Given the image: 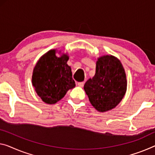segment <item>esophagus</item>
<instances>
[{
	"label": "esophagus",
	"instance_id": "34e87169",
	"mask_svg": "<svg viewBox=\"0 0 155 155\" xmlns=\"http://www.w3.org/2000/svg\"><path fill=\"white\" fill-rule=\"evenodd\" d=\"M84 82H78V85L79 86V87H84Z\"/></svg>",
	"mask_w": 155,
	"mask_h": 155
}]
</instances>
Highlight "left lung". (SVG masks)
I'll return each instance as SVG.
<instances>
[{
    "instance_id": "left-lung-1",
    "label": "left lung",
    "mask_w": 155,
    "mask_h": 155,
    "mask_svg": "<svg viewBox=\"0 0 155 155\" xmlns=\"http://www.w3.org/2000/svg\"><path fill=\"white\" fill-rule=\"evenodd\" d=\"M92 106L100 112L115 108L127 91V78L119 59L113 55L97 58L96 74L84 86Z\"/></svg>"
}]
</instances>
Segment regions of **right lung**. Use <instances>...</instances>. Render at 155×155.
Here are the masks:
<instances>
[{"label": "right lung", "mask_w": 155, "mask_h": 155, "mask_svg": "<svg viewBox=\"0 0 155 155\" xmlns=\"http://www.w3.org/2000/svg\"><path fill=\"white\" fill-rule=\"evenodd\" d=\"M57 52L53 49L43 54L32 72V83L35 91L48 104H55L75 87L71 68L67 64L69 57L66 53L58 57Z\"/></svg>", "instance_id": "add662e5"}]
</instances>
